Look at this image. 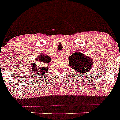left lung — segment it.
<instances>
[{
    "label": "left lung",
    "instance_id": "8db88e82",
    "mask_svg": "<svg viewBox=\"0 0 120 120\" xmlns=\"http://www.w3.org/2000/svg\"><path fill=\"white\" fill-rule=\"evenodd\" d=\"M69 63L72 68L87 73L92 67L93 60L82 53L76 52L69 57Z\"/></svg>",
    "mask_w": 120,
    "mask_h": 120
}]
</instances>
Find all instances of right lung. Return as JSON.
<instances>
[{
	"mask_svg": "<svg viewBox=\"0 0 120 120\" xmlns=\"http://www.w3.org/2000/svg\"><path fill=\"white\" fill-rule=\"evenodd\" d=\"M41 57V56H40ZM39 60H41L43 62L46 63H48L50 61L49 59H48V56H41V57H39ZM30 67H31V74H33V75H43L45 72H48V67H37L35 63H31L30 64Z\"/></svg>",
	"mask_w": 120,
	"mask_h": 120,
	"instance_id": "1",
	"label": "right lung"
}]
</instances>
